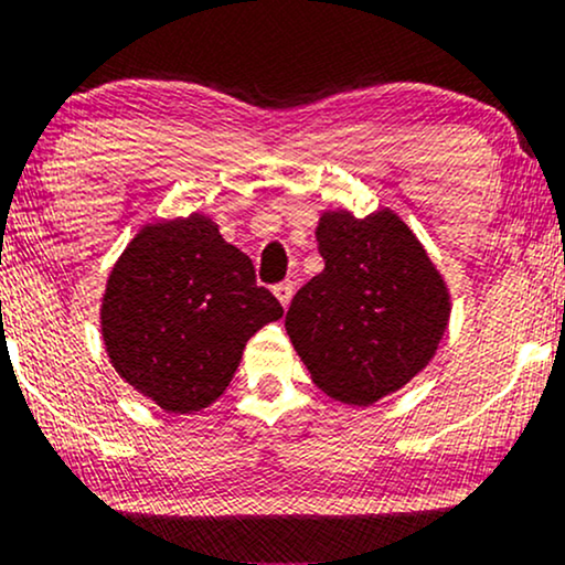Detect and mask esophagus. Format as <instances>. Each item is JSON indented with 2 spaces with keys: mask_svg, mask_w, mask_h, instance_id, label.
Here are the masks:
<instances>
[{
  "mask_svg": "<svg viewBox=\"0 0 565 565\" xmlns=\"http://www.w3.org/2000/svg\"><path fill=\"white\" fill-rule=\"evenodd\" d=\"M294 290L296 288H294V282H290V280L275 285V296H277V299H280L282 307L290 305V299H294Z\"/></svg>",
  "mask_w": 565,
  "mask_h": 565,
  "instance_id": "34e87169",
  "label": "esophagus"
}]
</instances>
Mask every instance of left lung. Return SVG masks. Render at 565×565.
Here are the masks:
<instances>
[{
  "label": "left lung",
  "instance_id": "1",
  "mask_svg": "<svg viewBox=\"0 0 565 565\" xmlns=\"http://www.w3.org/2000/svg\"><path fill=\"white\" fill-rule=\"evenodd\" d=\"M326 269L290 301L285 331L331 398L366 406L398 391L434 358L450 318L447 285L393 212H323Z\"/></svg>",
  "mask_w": 565,
  "mask_h": 565
}]
</instances>
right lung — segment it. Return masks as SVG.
Here are the masks:
<instances>
[{
  "label": "right lung",
  "mask_w": 565,
  "mask_h": 565,
  "mask_svg": "<svg viewBox=\"0 0 565 565\" xmlns=\"http://www.w3.org/2000/svg\"><path fill=\"white\" fill-rule=\"evenodd\" d=\"M280 318L253 260L196 212L131 239L107 280L102 337L120 377L185 415L226 391L247 339Z\"/></svg>",
  "instance_id": "obj_1"
}]
</instances>
